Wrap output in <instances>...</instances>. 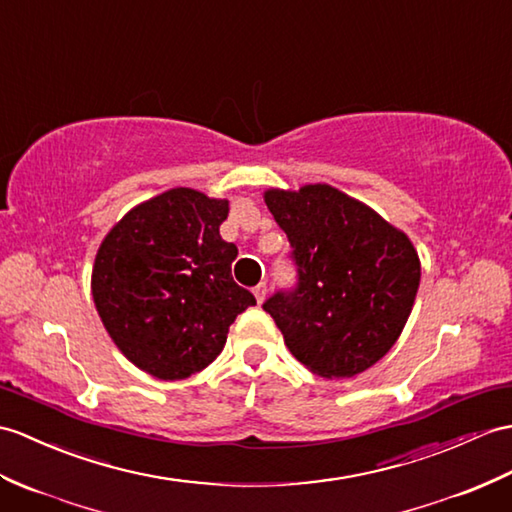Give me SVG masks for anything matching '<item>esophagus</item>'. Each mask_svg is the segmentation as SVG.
Wrapping results in <instances>:
<instances>
[{
  "label": "esophagus",
  "instance_id": "esophagus-1",
  "mask_svg": "<svg viewBox=\"0 0 512 512\" xmlns=\"http://www.w3.org/2000/svg\"><path fill=\"white\" fill-rule=\"evenodd\" d=\"M253 294H255L257 303H264V301H266V294H268L266 283H259V285H255V288H253Z\"/></svg>",
  "mask_w": 512,
  "mask_h": 512
}]
</instances>
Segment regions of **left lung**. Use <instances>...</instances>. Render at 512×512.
Returning a JSON list of instances; mask_svg holds the SVG:
<instances>
[{"label": "left lung", "instance_id": "left-lung-1", "mask_svg": "<svg viewBox=\"0 0 512 512\" xmlns=\"http://www.w3.org/2000/svg\"><path fill=\"white\" fill-rule=\"evenodd\" d=\"M266 205L288 235L296 285L272 294L290 353L327 379L371 368L401 336L421 281L408 235L331 185L268 189Z\"/></svg>", "mask_w": 512, "mask_h": 512}]
</instances>
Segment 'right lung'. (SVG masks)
<instances>
[{
    "label": "right lung",
    "instance_id": "obj_1",
    "mask_svg": "<svg viewBox=\"0 0 512 512\" xmlns=\"http://www.w3.org/2000/svg\"><path fill=\"white\" fill-rule=\"evenodd\" d=\"M229 202L174 187L115 224L95 255L91 292L109 336L141 371L185 379L218 358L255 296L231 277L220 237Z\"/></svg>",
    "mask_w": 512,
    "mask_h": 512
}]
</instances>
